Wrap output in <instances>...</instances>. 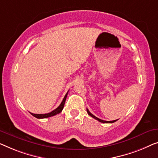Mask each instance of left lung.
<instances>
[{
    "mask_svg": "<svg viewBox=\"0 0 158 158\" xmlns=\"http://www.w3.org/2000/svg\"><path fill=\"white\" fill-rule=\"evenodd\" d=\"M86 112H87L89 115H90V116L92 117H93V118L95 119H97V120H98L99 122H100V123H114V122L117 121V119H116V120H113V121H104V120H102V119H99V118H98V117H95L94 115H93L92 113H91L89 111L88 109H86Z\"/></svg>",
    "mask_w": 158,
    "mask_h": 158,
    "instance_id": "8db88e82",
    "label": "left lung"
}]
</instances>
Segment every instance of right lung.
<instances>
[{"instance_id":"1","label":"right lung","mask_w":158,"mask_h":158,"mask_svg":"<svg viewBox=\"0 0 158 158\" xmlns=\"http://www.w3.org/2000/svg\"><path fill=\"white\" fill-rule=\"evenodd\" d=\"M67 94H68V92L66 94L65 97H64V98L63 99V101L61 102V104H60V105L58 106V107L56 109V110H53L52 112H51L49 113H47V114H33V113H31V114L34 117H36V118H38V119L47 118V117H50L54 116V115L59 114V113L61 112V111L63 110V108H64V104H65L66 99V97H67Z\"/></svg>"}]
</instances>
